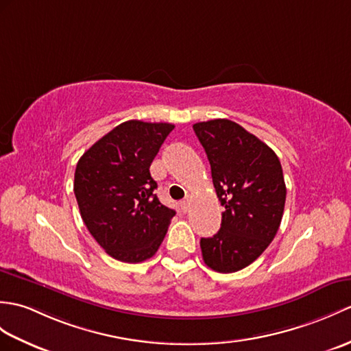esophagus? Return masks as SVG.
<instances>
[{
    "label": "esophagus",
    "instance_id": "1",
    "mask_svg": "<svg viewBox=\"0 0 351 351\" xmlns=\"http://www.w3.org/2000/svg\"><path fill=\"white\" fill-rule=\"evenodd\" d=\"M189 206H190V200H189V197H186L185 200L181 202V210H182V213H186V210H189Z\"/></svg>",
    "mask_w": 351,
    "mask_h": 351
}]
</instances>
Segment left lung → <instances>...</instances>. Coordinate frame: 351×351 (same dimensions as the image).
I'll list each match as a JSON object with an SVG mask.
<instances>
[{"label":"left lung","instance_id":"obj_1","mask_svg":"<svg viewBox=\"0 0 351 351\" xmlns=\"http://www.w3.org/2000/svg\"><path fill=\"white\" fill-rule=\"evenodd\" d=\"M193 130L224 206L219 230L200 239L203 262L232 274L254 262L280 229L287 193L282 167L266 143L233 121L197 122Z\"/></svg>","mask_w":351,"mask_h":351}]
</instances>
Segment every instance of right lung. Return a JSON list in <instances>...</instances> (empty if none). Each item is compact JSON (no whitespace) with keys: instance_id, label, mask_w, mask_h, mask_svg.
<instances>
[{"instance_id":"1","label":"right lung","mask_w":351,"mask_h":351,"mask_svg":"<svg viewBox=\"0 0 351 351\" xmlns=\"http://www.w3.org/2000/svg\"><path fill=\"white\" fill-rule=\"evenodd\" d=\"M167 122L125 121L77 161L75 195L93 238L113 258L141 263L152 257L176 214L154 190L149 167L169 133Z\"/></svg>"}]
</instances>
